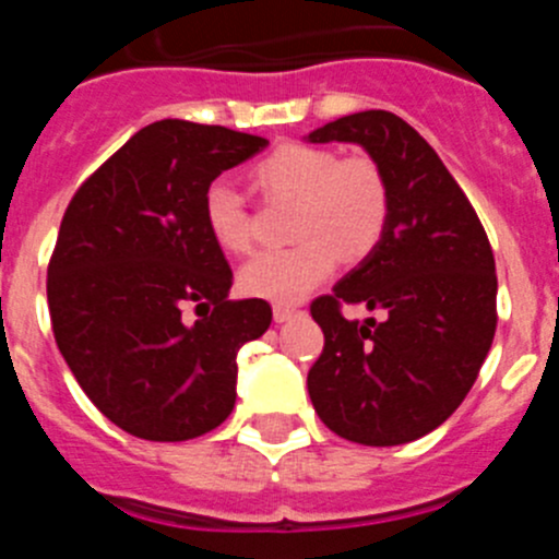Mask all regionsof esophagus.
I'll return each instance as SVG.
<instances>
[{
    "instance_id": "1",
    "label": "esophagus",
    "mask_w": 559,
    "mask_h": 559,
    "mask_svg": "<svg viewBox=\"0 0 559 559\" xmlns=\"http://www.w3.org/2000/svg\"><path fill=\"white\" fill-rule=\"evenodd\" d=\"M299 313H302V310L294 308V305H274V322H280V324L290 322V319Z\"/></svg>"
}]
</instances>
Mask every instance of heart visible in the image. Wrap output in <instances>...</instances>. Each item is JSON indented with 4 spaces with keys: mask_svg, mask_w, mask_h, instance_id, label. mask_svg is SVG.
Masks as SVG:
<instances>
[{
    "mask_svg": "<svg viewBox=\"0 0 559 559\" xmlns=\"http://www.w3.org/2000/svg\"><path fill=\"white\" fill-rule=\"evenodd\" d=\"M254 179L265 192L299 199L294 231L302 240L243 263L237 283L246 296L299 302L338 269L341 254L349 260L369 254L386 229V179L369 156L338 159L330 147L288 142L257 162ZM204 224L229 254L249 249V212L231 181L215 179L204 190Z\"/></svg>",
    "mask_w": 559,
    "mask_h": 559,
    "instance_id": "b5f03b06",
    "label": "heart"
}]
</instances>
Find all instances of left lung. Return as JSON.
<instances>
[{
	"mask_svg": "<svg viewBox=\"0 0 559 559\" xmlns=\"http://www.w3.org/2000/svg\"><path fill=\"white\" fill-rule=\"evenodd\" d=\"M308 142L367 151L389 190L378 246L310 305L324 349L308 372L316 414L358 445H406L462 406L496 335V260L471 201L406 120L358 111ZM383 309L344 320L340 302Z\"/></svg>",
	"mask_w": 559,
	"mask_h": 559,
	"instance_id": "left-lung-1",
	"label": "left lung"
}]
</instances>
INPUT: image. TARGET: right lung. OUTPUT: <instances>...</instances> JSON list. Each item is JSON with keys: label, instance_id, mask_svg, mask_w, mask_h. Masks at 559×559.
I'll use <instances>...</instances> for the list:
<instances>
[{"label": "right lung", "instance_id": "obj_1", "mask_svg": "<svg viewBox=\"0 0 559 559\" xmlns=\"http://www.w3.org/2000/svg\"><path fill=\"white\" fill-rule=\"evenodd\" d=\"M265 145L224 126L151 122L67 206L47 271L52 333L86 397L131 437L185 442L235 408L237 349L269 330L271 308L229 299L204 190ZM187 304L213 310L187 325Z\"/></svg>", "mask_w": 559, "mask_h": 559}]
</instances>
